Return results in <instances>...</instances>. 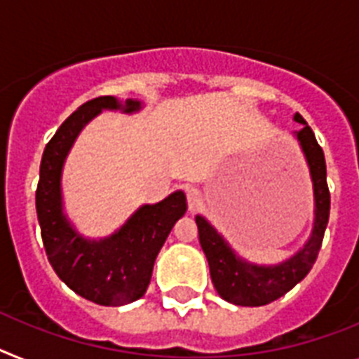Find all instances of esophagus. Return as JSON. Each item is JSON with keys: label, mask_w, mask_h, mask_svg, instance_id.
Returning a JSON list of instances; mask_svg holds the SVG:
<instances>
[{"label": "esophagus", "mask_w": 359, "mask_h": 359, "mask_svg": "<svg viewBox=\"0 0 359 359\" xmlns=\"http://www.w3.org/2000/svg\"><path fill=\"white\" fill-rule=\"evenodd\" d=\"M186 198H188L189 212H195L198 204H201V191L197 188H194V186H188L186 188Z\"/></svg>", "instance_id": "obj_1"}]
</instances>
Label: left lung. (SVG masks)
<instances>
[{
  "label": "left lung",
  "instance_id": "1",
  "mask_svg": "<svg viewBox=\"0 0 359 359\" xmlns=\"http://www.w3.org/2000/svg\"><path fill=\"white\" fill-rule=\"evenodd\" d=\"M294 120L303 126L299 131H294V137L297 138L301 151L305 155L314 189V226L305 245L296 254L277 264L252 263L231 248L230 243L217 231L206 217L195 215L198 241L210 264L213 287L222 299L237 306H263L285 296L297 283L305 279L310 268L314 266L323 243L330 213L325 155L305 118L296 113Z\"/></svg>",
  "mask_w": 359,
  "mask_h": 359
}]
</instances>
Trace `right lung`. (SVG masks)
I'll use <instances>...</instances> for the list:
<instances>
[{"label": "right lung", "instance_id": "right-lung-1", "mask_svg": "<svg viewBox=\"0 0 359 359\" xmlns=\"http://www.w3.org/2000/svg\"><path fill=\"white\" fill-rule=\"evenodd\" d=\"M138 113L142 102L100 96L80 105L45 146L36 189V212L45 252L56 276L78 296L96 305L122 306L140 299L151 281L153 264L171 228L188 210L184 191L156 204H142L111 236H82L63 210L62 173L78 135L102 111Z\"/></svg>", "mask_w": 359, "mask_h": 359}]
</instances>
